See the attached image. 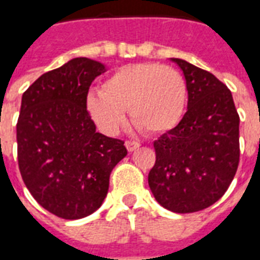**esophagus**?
Listing matches in <instances>:
<instances>
[{
	"instance_id": "1",
	"label": "esophagus",
	"mask_w": 260,
	"mask_h": 260,
	"mask_svg": "<svg viewBox=\"0 0 260 260\" xmlns=\"http://www.w3.org/2000/svg\"><path fill=\"white\" fill-rule=\"evenodd\" d=\"M124 146H126V149H127L128 152H134V150H137V149L140 148V144H138V142H134V141H126V142H124Z\"/></svg>"
}]
</instances>
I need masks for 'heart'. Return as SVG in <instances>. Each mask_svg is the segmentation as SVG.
<instances>
[{
	"label": "heart",
	"instance_id": "obj_1",
	"mask_svg": "<svg viewBox=\"0 0 260 260\" xmlns=\"http://www.w3.org/2000/svg\"><path fill=\"white\" fill-rule=\"evenodd\" d=\"M188 89L180 72L158 63L122 66L110 74L100 90H90L86 107L107 134L118 133L130 111L133 122L150 134L174 128L186 111Z\"/></svg>",
	"mask_w": 260,
	"mask_h": 260
}]
</instances>
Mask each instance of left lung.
Here are the masks:
<instances>
[{
  "label": "left lung",
  "mask_w": 260,
  "mask_h": 260,
  "mask_svg": "<svg viewBox=\"0 0 260 260\" xmlns=\"http://www.w3.org/2000/svg\"><path fill=\"white\" fill-rule=\"evenodd\" d=\"M171 61L187 82V111L154 141L156 162L148 182L162 207L194 213L216 203L235 178L240 118L231 90L216 76L180 58Z\"/></svg>",
  "instance_id": "1"
}]
</instances>
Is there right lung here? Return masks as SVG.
<instances>
[{
	"label": "right lung",
	"mask_w": 260,
	"mask_h": 260,
	"mask_svg": "<svg viewBox=\"0 0 260 260\" xmlns=\"http://www.w3.org/2000/svg\"><path fill=\"white\" fill-rule=\"evenodd\" d=\"M107 66L73 58L42 74L23 94L17 157L25 186L46 210L65 220L89 216L107 197L110 175L126 157L124 142L96 132L88 89Z\"/></svg>",
	"instance_id": "obj_1"
}]
</instances>
